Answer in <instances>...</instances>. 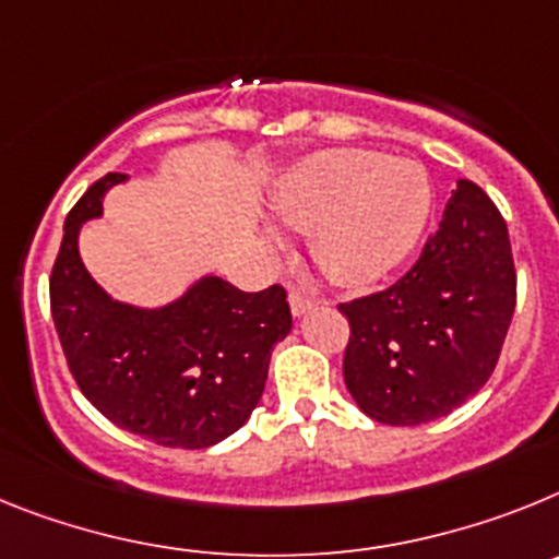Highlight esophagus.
Masks as SVG:
<instances>
[{"label":"esophagus","instance_id":"34e87169","mask_svg":"<svg viewBox=\"0 0 559 559\" xmlns=\"http://www.w3.org/2000/svg\"><path fill=\"white\" fill-rule=\"evenodd\" d=\"M314 307H318V300L309 298V295L298 293V289H293V293H289V309H293L295 318H300V314H307L309 309H314Z\"/></svg>","mask_w":559,"mask_h":559}]
</instances>
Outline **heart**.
Returning <instances> with one entry per match:
<instances>
[{
    "instance_id": "obj_1",
    "label": "heart",
    "mask_w": 559,
    "mask_h": 559,
    "mask_svg": "<svg viewBox=\"0 0 559 559\" xmlns=\"http://www.w3.org/2000/svg\"><path fill=\"white\" fill-rule=\"evenodd\" d=\"M433 191L414 159H388L366 148H332L298 163L273 193V211L289 230L312 236V259L337 286L385 278L425 233ZM270 250L284 239L261 227Z\"/></svg>"
}]
</instances>
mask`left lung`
<instances>
[{"instance_id": "1", "label": "left lung", "mask_w": 559, "mask_h": 559, "mask_svg": "<svg viewBox=\"0 0 559 559\" xmlns=\"http://www.w3.org/2000/svg\"><path fill=\"white\" fill-rule=\"evenodd\" d=\"M514 286L507 222L459 179L419 261L382 293L340 304L352 326L343 377L362 414L425 425L478 394L501 357Z\"/></svg>"}]
</instances>
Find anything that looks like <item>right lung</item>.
Here are the masks:
<instances>
[{"label": "right lung", "instance_id": "1", "mask_svg": "<svg viewBox=\"0 0 559 559\" xmlns=\"http://www.w3.org/2000/svg\"><path fill=\"white\" fill-rule=\"evenodd\" d=\"M126 179L106 174L67 216L50 278L58 340L78 388L106 419L163 448H211L264 394L273 346L293 329L286 293L278 284L241 293L211 273L163 307L111 298L81 261L78 236Z\"/></svg>", "mask_w": 559, "mask_h": 559}]
</instances>
